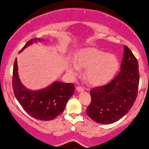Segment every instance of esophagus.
Here are the masks:
<instances>
[{"label": "esophagus", "instance_id": "obj_1", "mask_svg": "<svg viewBox=\"0 0 149 149\" xmlns=\"http://www.w3.org/2000/svg\"><path fill=\"white\" fill-rule=\"evenodd\" d=\"M76 90L77 92H83L84 91V89L83 87H81V86H77L76 87Z\"/></svg>", "mask_w": 149, "mask_h": 149}]
</instances>
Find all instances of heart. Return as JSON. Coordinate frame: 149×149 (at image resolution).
<instances>
[{
    "label": "heart",
    "instance_id": "b5f03b06",
    "mask_svg": "<svg viewBox=\"0 0 149 149\" xmlns=\"http://www.w3.org/2000/svg\"><path fill=\"white\" fill-rule=\"evenodd\" d=\"M118 58L113 54H109L96 48L82 49L75 57V63L68 65V70L76 75L79 68L86 69V79L90 84L101 86L113 76L118 68Z\"/></svg>",
    "mask_w": 149,
    "mask_h": 149
}]
</instances>
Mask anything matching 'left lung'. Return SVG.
Returning <instances> with one entry per match:
<instances>
[{"mask_svg": "<svg viewBox=\"0 0 149 149\" xmlns=\"http://www.w3.org/2000/svg\"><path fill=\"white\" fill-rule=\"evenodd\" d=\"M139 82L138 61L125 45L118 74L108 84L90 91L91 102L87 108V115L101 124L118 121L133 106L137 96Z\"/></svg>", "mask_w": 149, "mask_h": 149, "instance_id": "left-lung-1", "label": "left lung"}]
</instances>
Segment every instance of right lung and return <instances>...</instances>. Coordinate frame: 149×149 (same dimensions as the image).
<instances>
[{
  "label": "right lung",
  "instance_id": "add662e5",
  "mask_svg": "<svg viewBox=\"0 0 149 149\" xmlns=\"http://www.w3.org/2000/svg\"><path fill=\"white\" fill-rule=\"evenodd\" d=\"M40 38L31 39L21 49V52L33 42L42 41ZM12 88L19 104L33 118L41 120H53L63 112L69 99L74 92L72 83L54 81L46 88L32 91L26 88L20 81L18 65L15 59L12 76Z\"/></svg>",
  "mask_w": 149,
  "mask_h": 149
}]
</instances>
